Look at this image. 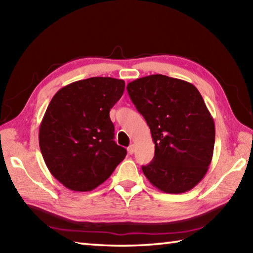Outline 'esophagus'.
<instances>
[{
  "mask_svg": "<svg viewBox=\"0 0 253 253\" xmlns=\"http://www.w3.org/2000/svg\"><path fill=\"white\" fill-rule=\"evenodd\" d=\"M135 144H130V146L129 147H128V153H129V154H132L133 152H135Z\"/></svg>",
  "mask_w": 253,
  "mask_h": 253,
  "instance_id": "obj_1",
  "label": "esophagus"
}]
</instances>
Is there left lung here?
Segmentation results:
<instances>
[{
  "instance_id": "1",
  "label": "left lung",
  "mask_w": 253,
  "mask_h": 253,
  "mask_svg": "<svg viewBox=\"0 0 253 253\" xmlns=\"http://www.w3.org/2000/svg\"><path fill=\"white\" fill-rule=\"evenodd\" d=\"M151 130L154 158L142 166L151 184L168 193L197 186L213 157L215 125L198 89L185 80L150 75L127 84Z\"/></svg>"
}]
</instances>
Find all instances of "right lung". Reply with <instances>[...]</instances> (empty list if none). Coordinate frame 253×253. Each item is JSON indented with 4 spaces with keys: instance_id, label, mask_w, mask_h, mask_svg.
I'll return each instance as SVG.
<instances>
[{
    "instance_id": "1",
    "label": "right lung",
    "mask_w": 253,
    "mask_h": 253,
    "mask_svg": "<svg viewBox=\"0 0 253 253\" xmlns=\"http://www.w3.org/2000/svg\"><path fill=\"white\" fill-rule=\"evenodd\" d=\"M125 82L111 77L78 80L53 96L39 129V146L51 174L74 191H90L126 157L114 141L110 110Z\"/></svg>"
}]
</instances>
